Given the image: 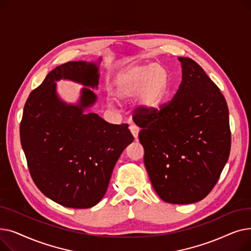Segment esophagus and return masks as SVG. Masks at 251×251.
Here are the masks:
<instances>
[{
    "label": "esophagus",
    "instance_id": "34e87169",
    "mask_svg": "<svg viewBox=\"0 0 251 251\" xmlns=\"http://www.w3.org/2000/svg\"><path fill=\"white\" fill-rule=\"evenodd\" d=\"M129 129L131 131V133H132V135L134 136V138H137L138 134H139V128L135 125H130Z\"/></svg>",
    "mask_w": 251,
    "mask_h": 251
}]
</instances>
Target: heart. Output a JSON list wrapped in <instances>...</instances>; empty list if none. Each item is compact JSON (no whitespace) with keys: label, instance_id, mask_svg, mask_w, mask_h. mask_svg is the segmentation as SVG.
<instances>
[{"label":"heart","instance_id":"heart-1","mask_svg":"<svg viewBox=\"0 0 251 251\" xmlns=\"http://www.w3.org/2000/svg\"><path fill=\"white\" fill-rule=\"evenodd\" d=\"M170 88V75L163 65L141 64L122 71L115 78L113 95L127 101L137 95L140 110L152 113L161 108Z\"/></svg>","mask_w":251,"mask_h":251}]
</instances>
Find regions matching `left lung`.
<instances>
[{
	"label": "left lung",
	"instance_id": "8db88e82",
	"mask_svg": "<svg viewBox=\"0 0 251 251\" xmlns=\"http://www.w3.org/2000/svg\"><path fill=\"white\" fill-rule=\"evenodd\" d=\"M182 81L160 112L139 113L144 165L152 187L169 203L203 200L218 182L231 149L225 98L201 66L179 57Z\"/></svg>",
	"mask_w": 251,
	"mask_h": 251
}]
</instances>
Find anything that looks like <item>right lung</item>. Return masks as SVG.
I'll return each mask as SVG.
<instances>
[{
    "mask_svg": "<svg viewBox=\"0 0 251 251\" xmlns=\"http://www.w3.org/2000/svg\"><path fill=\"white\" fill-rule=\"evenodd\" d=\"M97 61L62 64L29 95L20 124V140L30 175L48 199L63 206L88 208L107 192L114 167L133 141L128 125H114L87 113L98 101ZM84 87L76 103L65 102L56 82Z\"/></svg>",
    "mask_w": 251,
    "mask_h": 251,
    "instance_id": "1",
    "label": "right lung"
}]
</instances>
